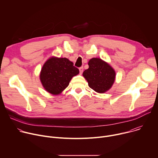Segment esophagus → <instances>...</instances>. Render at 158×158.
Masks as SVG:
<instances>
[{"label": "esophagus", "instance_id": "34e87169", "mask_svg": "<svg viewBox=\"0 0 158 158\" xmlns=\"http://www.w3.org/2000/svg\"><path fill=\"white\" fill-rule=\"evenodd\" d=\"M79 72H80V74H81L82 73V72H83V70H84V68H83V67H79Z\"/></svg>", "mask_w": 158, "mask_h": 158}]
</instances>
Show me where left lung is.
I'll list each match as a JSON object with an SVG mask.
<instances>
[{
    "mask_svg": "<svg viewBox=\"0 0 158 158\" xmlns=\"http://www.w3.org/2000/svg\"><path fill=\"white\" fill-rule=\"evenodd\" d=\"M89 68L83 73V76L89 86L99 93H104L113 84L116 73L106 62L99 58H93L88 62Z\"/></svg>",
    "mask_w": 158,
    "mask_h": 158,
    "instance_id": "1",
    "label": "left lung"
}]
</instances>
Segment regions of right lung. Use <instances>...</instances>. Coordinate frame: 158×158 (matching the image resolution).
<instances>
[{"label": "right lung", "instance_id": "obj_1", "mask_svg": "<svg viewBox=\"0 0 158 158\" xmlns=\"http://www.w3.org/2000/svg\"><path fill=\"white\" fill-rule=\"evenodd\" d=\"M79 73L73 62L67 58L52 57L44 64L40 79L48 92L56 95L68 86L72 77Z\"/></svg>", "mask_w": 158, "mask_h": 158}]
</instances>
